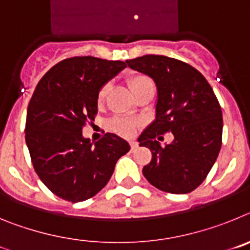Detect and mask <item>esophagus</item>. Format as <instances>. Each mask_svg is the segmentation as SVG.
I'll return each mask as SVG.
<instances>
[{"mask_svg": "<svg viewBox=\"0 0 250 250\" xmlns=\"http://www.w3.org/2000/svg\"><path fill=\"white\" fill-rule=\"evenodd\" d=\"M136 147H138V143H136V141H130V150L134 151Z\"/></svg>", "mask_w": 250, "mask_h": 250, "instance_id": "esophagus-1", "label": "esophagus"}]
</instances>
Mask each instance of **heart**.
Instances as JSON below:
<instances>
[{
    "label": "heart",
    "mask_w": 250,
    "mask_h": 250,
    "mask_svg": "<svg viewBox=\"0 0 250 250\" xmlns=\"http://www.w3.org/2000/svg\"><path fill=\"white\" fill-rule=\"evenodd\" d=\"M127 83H129L131 91L135 94V96H138L139 94H141L143 91L147 89H155L154 86V81L150 79L147 75L144 74H132L127 77ZM110 91V83H105L100 87V90L98 91V96H96V103L98 105L103 106L105 104L106 98L109 95ZM139 124L135 120H129V119H118L115 120L112 124V127L118 134L123 136H131L135 130L138 129Z\"/></svg>",
    "instance_id": "1"
}]
</instances>
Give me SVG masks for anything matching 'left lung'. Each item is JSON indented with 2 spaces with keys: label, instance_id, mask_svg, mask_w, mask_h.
Masks as SVG:
<instances>
[{
  "label": "left lung",
  "instance_id": "left-lung-1",
  "mask_svg": "<svg viewBox=\"0 0 250 250\" xmlns=\"http://www.w3.org/2000/svg\"><path fill=\"white\" fill-rule=\"evenodd\" d=\"M129 67L149 75L158 87L156 119L138 139L151 151L143 167L147 182L163 191L187 194L205 180L215 163L223 135V115L211 86L196 68L163 55L126 60ZM172 131L174 140H158Z\"/></svg>",
  "mask_w": 250,
  "mask_h": 250
}]
</instances>
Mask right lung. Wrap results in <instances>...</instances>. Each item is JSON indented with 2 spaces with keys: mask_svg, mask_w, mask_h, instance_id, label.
Here are the masks:
<instances>
[{
  "mask_svg": "<svg viewBox=\"0 0 250 250\" xmlns=\"http://www.w3.org/2000/svg\"><path fill=\"white\" fill-rule=\"evenodd\" d=\"M125 67L124 61L75 56L56 63L37 83L27 107L26 144L36 174L59 198L77 203L96 195L130 150L115 134L96 143L83 136L98 114V91Z\"/></svg>",
  "mask_w": 250,
  "mask_h": 250,
  "instance_id": "add662e5",
  "label": "right lung"
}]
</instances>
